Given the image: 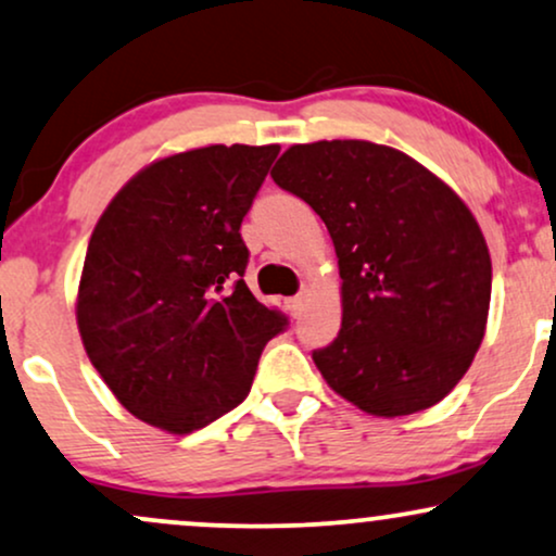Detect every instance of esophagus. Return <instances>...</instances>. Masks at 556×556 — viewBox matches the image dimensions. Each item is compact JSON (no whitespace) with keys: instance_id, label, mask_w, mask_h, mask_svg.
I'll list each match as a JSON object with an SVG mask.
<instances>
[{"instance_id":"34e87169","label":"esophagus","mask_w":556,"mask_h":556,"mask_svg":"<svg viewBox=\"0 0 556 556\" xmlns=\"http://www.w3.org/2000/svg\"><path fill=\"white\" fill-rule=\"evenodd\" d=\"M303 303H305V295L303 292H300V295H295V298H290L287 300V311L292 313V316H300V313H303Z\"/></svg>"}]
</instances>
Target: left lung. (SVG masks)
Here are the masks:
<instances>
[{
    "label": "left lung",
    "instance_id": "left-lung-1",
    "mask_svg": "<svg viewBox=\"0 0 556 556\" xmlns=\"http://www.w3.org/2000/svg\"><path fill=\"white\" fill-rule=\"evenodd\" d=\"M326 223L342 329L313 363L372 417L443 401L486 329L492 261L469 206L417 160L365 139L292 144L271 170Z\"/></svg>",
    "mask_w": 556,
    "mask_h": 556
}]
</instances>
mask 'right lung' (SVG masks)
Returning a JSON list of instances; mask_svg holds the SVG:
<instances>
[{
    "label": "right lung",
    "instance_id": "1",
    "mask_svg": "<svg viewBox=\"0 0 556 556\" xmlns=\"http://www.w3.org/2000/svg\"><path fill=\"white\" fill-rule=\"evenodd\" d=\"M279 144H210L155 160L100 214L77 290L90 363L142 422L202 430L249 396L287 326L243 282L240 223Z\"/></svg>",
    "mask_w": 556,
    "mask_h": 556
}]
</instances>
